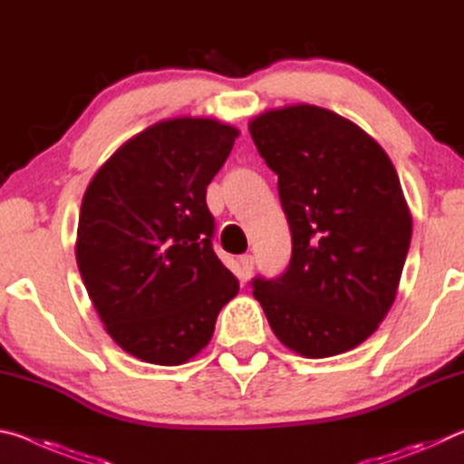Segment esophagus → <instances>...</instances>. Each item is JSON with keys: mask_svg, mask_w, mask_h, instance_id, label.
I'll return each mask as SVG.
<instances>
[{"mask_svg": "<svg viewBox=\"0 0 464 464\" xmlns=\"http://www.w3.org/2000/svg\"><path fill=\"white\" fill-rule=\"evenodd\" d=\"M239 264H241V278L249 280L251 274H254V256H241Z\"/></svg>", "mask_w": 464, "mask_h": 464, "instance_id": "obj_1", "label": "esophagus"}]
</instances>
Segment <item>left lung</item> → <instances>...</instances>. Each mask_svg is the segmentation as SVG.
I'll return each mask as SVG.
<instances>
[{
	"instance_id": "8db88e82",
	"label": "left lung",
	"mask_w": 464,
	"mask_h": 464,
	"mask_svg": "<svg viewBox=\"0 0 464 464\" xmlns=\"http://www.w3.org/2000/svg\"><path fill=\"white\" fill-rule=\"evenodd\" d=\"M293 235L280 276L251 280L272 332L304 358L348 352L395 301L411 215L389 155L332 110L295 104L249 122Z\"/></svg>"
}]
</instances>
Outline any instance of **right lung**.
I'll use <instances>...</instances> for the list:
<instances>
[{"label": "right lung", "mask_w": 464, "mask_h": 464, "mask_svg": "<svg viewBox=\"0 0 464 464\" xmlns=\"http://www.w3.org/2000/svg\"><path fill=\"white\" fill-rule=\"evenodd\" d=\"M239 130L161 121L129 139L83 194L75 257L110 337L143 362L178 366L210 342L239 282L213 249L207 186Z\"/></svg>", "instance_id": "1"}]
</instances>
